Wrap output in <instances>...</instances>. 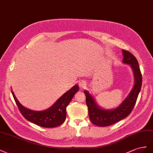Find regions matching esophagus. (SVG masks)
Listing matches in <instances>:
<instances>
[{
    "mask_svg": "<svg viewBox=\"0 0 153 153\" xmlns=\"http://www.w3.org/2000/svg\"><path fill=\"white\" fill-rule=\"evenodd\" d=\"M85 86H86V83H85V81H81L79 82V86L81 87V88H84Z\"/></svg>",
    "mask_w": 153,
    "mask_h": 153,
    "instance_id": "34e87169",
    "label": "esophagus"
}]
</instances>
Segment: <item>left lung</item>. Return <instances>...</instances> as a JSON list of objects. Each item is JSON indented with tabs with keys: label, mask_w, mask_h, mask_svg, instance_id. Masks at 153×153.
<instances>
[{
	"label": "left lung",
	"mask_w": 153,
	"mask_h": 153,
	"mask_svg": "<svg viewBox=\"0 0 153 153\" xmlns=\"http://www.w3.org/2000/svg\"><path fill=\"white\" fill-rule=\"evenodd\" d=\"M123 54L124 56L123 63L130 65L133 69L134 85L128 97L124 100L119 107L111 110H104L97 105L88 91H84L90 119L94 124L100 127L110 126L128 117L133 110L140 91L141 90L142 76L137 58L128 51L123 49Z\"/></svg>",
	"instance_id": "8db88e82"
}]
</instances>
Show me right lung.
<instances>
[{
  "mask_svg": "<svg viewBox=\"0 0 153 153\" xmlns=\"http://www.w3.org/2000/svg\"><path fill=\"white\" fill-rule=\"evenodd\" d=\"M79 90L77 85L65 93L51 108L44 111H33L23 106L11 93L21 114L28 121L43 128H54L62 124L66 119V108L74 95Z\"/></svg>",
  "mask_w": 153,
  "mask_h": 153,
  "instance_id": "1",
  "label": "right lung"
}]
</instances>
